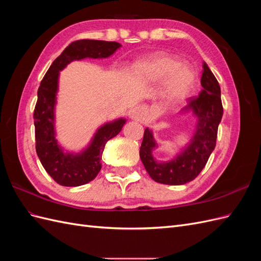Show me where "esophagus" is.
<instances>
[{
  "instance_id": "esophagus-1",
  "label": "esophagus",
  "mask_w": 261,
  "mask_h": 261,
  "mask_svg": "<svg viewBox=\"0 0 261 261\" xmlns=\"http://www.w3.org/2000/svg\"><path fill=\"white\" fill-rule=\"evenodd\" d=\"M146 109L143 107H136L132 109L128 112V115L133 120H143V118L146 117Z\"/></svg>"
}]
</instances>
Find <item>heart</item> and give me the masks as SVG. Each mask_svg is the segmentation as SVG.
Returning a JSON list of instances; mask_svg holds the SVG:
<instances>
[{"mask_svg": "<svg viewBox=\"0 0 261 261\" xmlns=\"http://www.w3.org/2000/svg\"><path fill=\"white\" fill-rule=\"evenodd\" d=\"M141 72L151 81H164L165 97L175 102L186 98L194 89L197 81L196 70L187 63H181L177 57L160 53L144 63Z\"/></svg>", "mask_w": 261, "mask_h": 261, "instance_id": "1", "label": "heart"}]
</instances>
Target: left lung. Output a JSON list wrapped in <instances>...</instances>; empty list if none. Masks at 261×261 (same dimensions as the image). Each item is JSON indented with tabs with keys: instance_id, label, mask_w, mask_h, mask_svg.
Masks as SVG:
<instances>
[{
	"instance_id": "obj_1",
	"label": "left lung",
	"mask_w": 261,
	"mask_h": 261,
	"mask_svg": "<svg viewBox=\"0 0 261 261\" xmlns=\"http://www.w3.org/2000/svg\"><path fill=\"white\" fill-rule=\"evenodd\" d=\"M201 75L202 90L199 96L189 99L183 112H192L196 118V129L188 145L165 162L156 161L152 151L158 148L153 134L145 129L139 150L140 159L148 174L153 180L167 185H183L198 176L215 150L218 127L223 115L220 85L210 68L203 62Z\"/></svg>"
}]
</instances>
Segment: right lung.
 <instances>
[{"instance_id": "add662e5", "label": "right lung", "mask_w": 261, "mask_h": 261, "mask_svg": "<svg viewBox=\"0 0 261 261\" xmlns=\"http://www.w3.org/2000/svg\"><path fill=\"white\" fill-rule=\"evenodd\" d=\"M121 46L114 41L88 39L72 42L54 60L39 87L34 112L36 151L46 173L62 186H81L89 183L98 175L106 144L121 132L126 120L117 118L100 126L90 144L80 153L65 151L55 137L54 112L60 72L73 61L111 57Z\"/></svg>"}]
</instances>
